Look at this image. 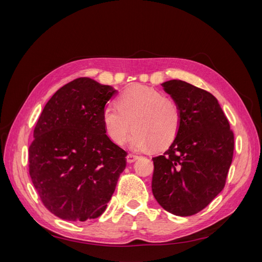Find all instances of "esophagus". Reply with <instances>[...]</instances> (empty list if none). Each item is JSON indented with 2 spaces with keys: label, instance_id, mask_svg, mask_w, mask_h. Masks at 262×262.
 Wrapping results in <instances>:
<instances>
[{
  "label": "esophagus",
  "instance_id": "1",
  "mask_svg": "<svg viewBox=\"0 0 262 262\" xmlns=\"http://www.w3.org/2000/svg\"><path fill=\"white\" fill-rule=\"evenodd\" d=\"M139 158L138 155H134V154H128V156H126V162L128 163H134Z\"/></svg>",
  "mask_w": 262,
  "mask_h": 262
}]
</instances>
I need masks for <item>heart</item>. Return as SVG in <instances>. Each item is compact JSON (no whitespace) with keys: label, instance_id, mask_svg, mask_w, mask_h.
<instances>
[{"label":"heart","instance_id":"heart-1","mask_svg":"<svg viewBox=\"0 0 262 262\" xmlns=\"http://www.w3.org/2000/svg\"><path fill=\"white\" fill-rule=\"evenodd\" d=\"M116 105L102 110V123L115 144H123L133 126L130 145L142 150L164 148L176 138L180 125L177 102L153 87L134 84L118 97Z\"/></svg>","mask_w":262,"mask_h":262}]
</instances>
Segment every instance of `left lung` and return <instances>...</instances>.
I'll return each mask as SVG.
<instances>
[{"instance_id":"obj_1","label":"left lung","mask_w":262,"mask_h":262,"mask_svg":"<svg viewBox=\"0 0 262 262\" xmlns=\"http://www.w3.org/2000/svg\"><path fill=\"white\" fill-rule=\"evenodd\" d=\"M162 86L179 106L180 125L169 148L152 158V191L166 211L178 216L193 215L225 186L234 134L211 93L180 80Z\"/></svg>"}]
</instances>
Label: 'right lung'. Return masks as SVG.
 <instances>
[{"mask_svg":"<svg viewBox=\"0 0 262 262\" xmlns=\"http://www.w3.org/2000/svg\"><path fill=\"white\" fill-rule=\"evenodd\" d=\"M117 91L90 77L62 86L47 102L29 146V175L45 207L66 221L100 216L126 152L108 138L102 110Z\"/></svg>","mask_w":262,"mask_h":262,"instance_id":"add662e5","label":"right lung"}]
</instances>
